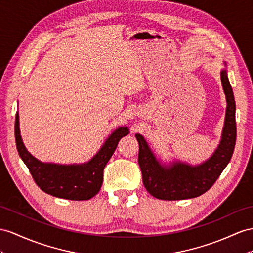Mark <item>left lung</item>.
<instances>
[{"label": "left lung", "mask_w": 253, "mask_h": 253, "mask_svg": "<svg viewBox=\"0 0 253 253\" xmlns=\"http://www.w3.org/2000/svg\"><path fill=\"white\" fill-rule=\"evenodd\" d=\"M221 82L226 98L225 122L220 144L212 156L197 167L182 163L161 166L141 134L139 142V166L142 179L148 193L160 200H185L197 198L209 190L228 166L236 142L235 99L226 70L221 71Z\"/></svg>", "instance_id": "left-lung-1"}]
</instances>
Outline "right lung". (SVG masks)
Instances as JSON below:
<instances>
[{"label": "right lung", "instance_id": "1", "mask_svg": "<svg viewBox=\"0 0 253 253\" xmlns=\"http://www.w3.org/2000/svg\"><path fill=\"white\" fill-rule=\"evenodd\" d=\"M128 132L127 127L116 129L88 163L62 166L43 164L32 156L21 139L18 113L15 121L17 150L36 185L51 196L74 201L89 200L98 193L102 185L103 169L113 155L119 141Z\"/></svg>", "mask_w": 253, "mask_h": 253}]
</instances>
